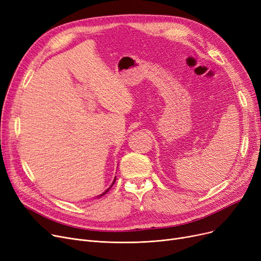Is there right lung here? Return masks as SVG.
Returning a JSON list of instances; mask_svg holds the SVG:
<instances>
[{
	"mask_svg": "<svg viewBox=\"0 0 261 261\" xmlns=\"http://www.w3.org/2000/svg\"><path fill=\"white\" fill-rule=\"evenodd\" d=\"M115 181H116V176H115V179H114V181H113V183H112V184H111V186H110V187H109V188H108V189H107V190H106V191H105V193H102V194H101V195H99V196H97V197H98V198H100V197H102V196H105V195H106V194H107V193H108V191H109V190H110V188H111V187H112V186H113V184H114V183H115Z\"/></svg>",
	"mask_w": 261,
	"mask_h": 261,
	"instance_id": "1",
	"label": "right lung"
}]
</instances>
